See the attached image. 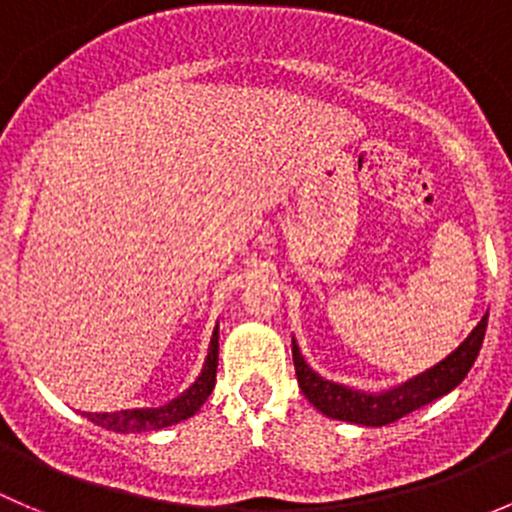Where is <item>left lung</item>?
Instances as JSON below:
<instances>
[{
	"instance_id": "1",
	"label": "left lung",
	"mask_w": 512,
	"mask_h": 512,
	"mask_svg": "<svg viewBox=\"0 0 512 512\" xmlns=\"http://www.w3.org/2000/svg\"><path fill=\"white\" fill-rule=\"evenodd\" d=\"M485 329H488V314L467 334L465 342L455 352L447 354L442 362L425 369L417 377L407 379V382L382 389V392H364V389H354L347 387V384L324 379L319 372H314L306 364V359L301 357L299 344L291 337L296 379H299V387L304 392V397L309 399L321 415L364 427L392 425V422L402 420L410 412L445 397L447 392H452L467 377L470 367L478 359L480 347H483Z\"/></svg>"
}]
</instances>
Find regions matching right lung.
Returning <instances> with one entry per match:
<instances>
[{
    "instance_id": "add662e5",
    "label": "right lung",
    "mask_w": 512,
    "mask_h": 512,
    "mask_svg": "<svg viewBox=\"0 0 512 512\" xmlns=\"http://www.w3.org/2000/svg\"><path fill=\"white\" fill-rule=\"evenodd\" d=\"M216 369H218V324L213 329L211 344H208V357L203 362L201 374L196 382L180 392L178 397L170 399L168 405L160 407H135V410H120V412H85V417L95 425L105 427L113 432H153L163 430V427L178 425V422L188 420L196 415L203 407L208 397H211L213 387H216Z\"/></svg>"
}]
</instances>
